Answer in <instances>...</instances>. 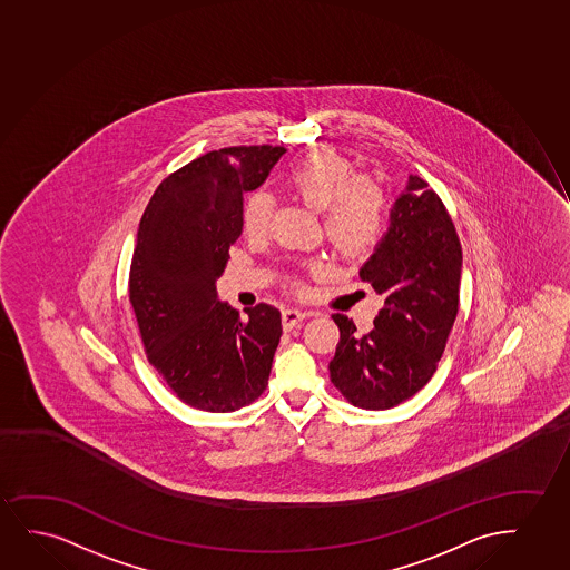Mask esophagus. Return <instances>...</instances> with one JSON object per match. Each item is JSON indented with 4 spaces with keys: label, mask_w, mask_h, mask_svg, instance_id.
<instances>
[{
    "label": "esophagus",
    "mask_w": 570,
    "mask_h": 570,
    "mask_svg": "<svg viewBox=\"0 0 570 570\" xmlns=\"http://www.w3.org/2000/svg\"><path fill=\"white\" fill-rule=\"evenodd\" d=\"M305 318L304 311L299 309H284L282 311V325H284V328L286 331H289V328H294V326L297 325V323H302Z\"/></svg>",
    "instance_id": "34e87169"
}]
</instances>
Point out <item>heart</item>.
<instances>
[{
    "label": "heart",
    "mask_w": 570,
    "mask_h": 570,
    "mask_svg": "<svg viewBox=\"0 0 570 570\" xmlns=\"http://www.w3.org/2000/svg\"><path fill=\"white\" fill-rule=\"evenodd\" d=\"M286 179L296 195L321 210L326 239L341 257L362 259L377 247L385 232V193L370 178H357L347 158L331 148L311 150L289 168ZM271 216V195L249 193L242 207L245 236H265ZM311 271L318 273V265Z\"/></svg>",
    "instance_id": "1"
}]
</instances>
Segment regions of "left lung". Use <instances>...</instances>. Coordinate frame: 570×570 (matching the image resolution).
Wrapping results in <instances>:
<instances>
[{"instance_id": "8db88e82", "label": "left lung", "mask_w": 570, "mask_h": 570, "mask_svg": "<svg viewBox=\"0 0 570 570\" xmlns=\"http://www.w3.org/2000/svg\"><path fill=\"white\" fill-rule=\"evenodd\" d=\"M460 271L462 247L443 200L410 176L360 271L385 302L373 331L360 336L352 318L333 315L341 341L328 370L350 404L389 410L428 385L459 313Z\"/></svg>"}]
</instances>
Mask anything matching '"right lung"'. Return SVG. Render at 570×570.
Wrapping results in <instances>:
<instances>
[{
    "label": "right lung",
    "instance_id": "add662e5",
    "mask_svg": "<svg viewBox=\"0 0 570 570\" xmlns=\"http://www.w3.org/2000/svg\"><path fill=\"white\" fill-rule=\"evenodd\" d=\"M284 153L268 145L210 150L164 179L142 213L129 273L142 346L176 396L203 412H236L268 385L281 311L255 305L242 321L218 302L216 281L244 229V193Z\"/></svg>",
    "mask_w": 570,
    "mask_h": 570
}]
</instances>
